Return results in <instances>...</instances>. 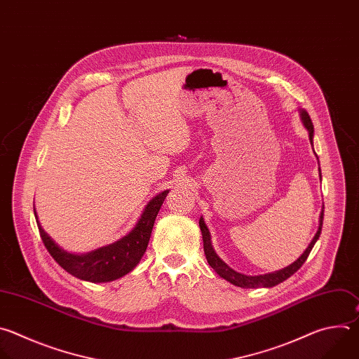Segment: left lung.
Returning a JSON list of instances; mask_svg holds the SVG:
<instances>
[{"instance_id": "1", "label": "left lung", "mask_w": 359, "mask_h": 359, "mask_svg": "<svg viewBox=\"0 0 359 359\" xmlns=\"http://www.w3.org/2000/svg\"><path fill=\"white\" fill-rule=\"evenodd\" d=\"M300 118L303 121V126L306 127V130L309 131V138H310V142L313 146V137H314V126H313V121L309 116V113L304 110V109H300ZM318 160V157H317ZM320 170V168H318ZM320 180H321V170H320ZM323 219H324V205H323V209H321V213H320V219H318V229H317V233L314 235L313 241L310 242V245L307 246V249L303 252V255L296 260L293 262L292 264H289L287 267L284 269H280V270H276V271H271V273H267V274H259V276H248V274H243V273H239L236 270H233L229 264H226L219 256L218 253L215 252L213 246H212V241H210V232L203 221V218L201 217L199 219V228H201V232H202V241H203V252H205V256H206V260L209 263V266L217 271L222 278H225L226 281L232 283L233 285H238V287H242V289H259V287H273V285H277L278 283H283L284 280H287L290 276H293L302 266L303 263L307 260L311 249L314 248L316 242L318 241L320 238V233H321V228H323Z\"/></svg>"}]
</instances>
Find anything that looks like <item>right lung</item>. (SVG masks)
<instances>
[{
    "mask_svg": "<svg viewBox=\"0 0 359 359\" xmlns=\"http://www.w3.org/2000/svg\"><path fill=\"white\" fill-rule=\"evenodd\" d=\"M170 189L156 195L142 209L135 226L121 239L88 253H72L60 248L42 228L36 209L35 219L42 242L55 262L69 274L90 283H107L130 273L146 253L157 213Z\"/></svg>",
    "mask_w": 359,
    "mask_h": 359,
    "instance_id": "right-lung-1",
    "label": "right lung"
}]
</instances>
